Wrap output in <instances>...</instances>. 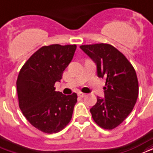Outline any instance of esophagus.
Masks as SVG:
<instances>
[{
  "mask_svg": "<svg viewBox=\"0 0 153 153\" xmlns=\"http://www.w3.org/2000/svg\"><path fill=\"white\" fill-rule=\"evenodd\" d=\"M78 96L80 97H84L86 96L85 93H82V92H81V91H79V92H78Z\"/></svg>",
  "mask_w": 153,
  "mask_h": 153,
  "instance_id": "34e87169",
  "label": "esophagus"
}]
</instances>
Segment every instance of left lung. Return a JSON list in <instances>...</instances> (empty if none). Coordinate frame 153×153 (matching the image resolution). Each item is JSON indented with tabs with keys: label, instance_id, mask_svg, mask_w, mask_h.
<instances>
[{
	"label": "left lung",
	"instance_id": "8db88e82",
	"mask_svg": "<svg viewBox=\"0 0 153 153\" xmlns=\"http://www.w3.org/2000/svg\"><path fill=\"white\" fill-rule=\"evenodd\" d=\"M97 64V75L105 79V98L97 97L90 109L97 125L105 130L119 126L131 114L139 95L136 72L127 58L108 44L81 45Z\"/></svg>",
	"mask_w": 153,
	"mask_h": 153
}]
</instances>
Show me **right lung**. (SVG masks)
I'll return each instance as SVG.
<instances>
[{"label":"right lung","instance_id":"1","mask_svg":"<svg viewBox=\"0 0 153 153\" xmlns=\"http://www.w3.org/2000/svg\"><path fill=\"white\" fill-rule=\"evenodd\" d=\"M75 45L43 46L26 62L17 79L19 108L31 125L48 134L71 122L77 94L64 95L54 84L73 59Z\"/></svg>","mask_w":153,"mask_h":153}]
</instances>
